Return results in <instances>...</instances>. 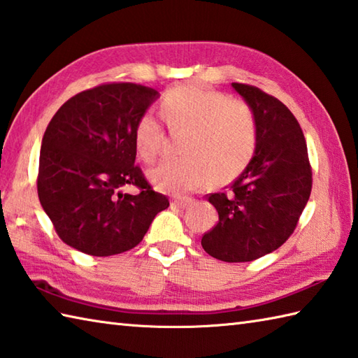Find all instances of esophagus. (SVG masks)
I'll return each instance as SVG.
<instances>
[{"label": "esophagus", "mask_w": 358, "mask_h": 358, "mask_svg": "<svg viewBox=\"0 0 358 358\" xmlns=\"http://www.w3.org/2000/svg\"><path fill=\"white\" fill-rule=\"evenodd\" d=\"M192 203H193L192 198H178L171 201V206L176 208H187L188 206H192Z\"/></svg>", "instance_id": "1"}]
</instances>
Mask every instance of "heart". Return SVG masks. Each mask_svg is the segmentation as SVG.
I'll return each mask as SVG.
<instances>
[{
	"mask_svg": "<svg viewBox=\"0 0 358 358\" xmlns=\"http://www.w3.org/2000/svg\"><path fill=\"white\" fill-rule=\"evenodd\" d=\"M160 114L180 138L182 157L166 159L150 171L151 182L170 193H189L213 179L239 176L257 150L258 129L252 108L243 100L196 85H180L164 94ZM165 133L150 113L137 119L133 141L138 157L152 164L162 151Z\"/></svg>",
	"mask_w": 358,
	"mask_h": 358,
	"instance_id": "heart-1",
	"label": "heart"
}]
</instances>
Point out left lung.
<instances>
[{
	"mask_svg": "<svg viewBox=\"0 0 358 358\" xmlns=\"http://www.w3.org/2000/svg\"><path fill=\"white\" fill-rule=\"evenodd\" d=\"M257 119V151L227 193L208 201L220 215L201 244L225 262L258 259L296 229L312 189V169L300 123L290 109L257 86L231 83Z\"/></svg>",
	"mask_w": 358,
	"mask_h": 358,
	"instance_id": "obj_1",
	"label": "left lung"
}]
</instances>
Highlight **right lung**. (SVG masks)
<instances>
[{"mask_svg":"<svg viewBox=\"0 0 358 358\" xmlns=\"http://www.w3.org/2000/svg\"><path fill=\"white\" fill-rule=\"evenodd\" d=\"M157 94L136 83H103L64 101L49 122L36 192L64 244L92 257L131 250L170 207L134 164V125ZM125 185L139 193L119 192Z\"/></svg>","mask_w":358,"mask_h":358,"instance_id":"add662e5","label":"right lung"}]
</instances>
